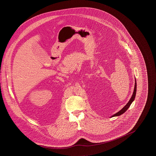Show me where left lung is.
<instances>
[{"label":"left lung","mask_w":156,"mask_h":156,"mask_svg":"<svg viewBox=\"0 0 156 156\" xmlns=\"http://www.w3.org/2000/svg\"><path fill=\"white\" fill-rule=\"evenodd\" d=\"M137 85H136V81L135 80V85H134V88L133 90V95H132V96L131 97V98H130V99L129 100V101L128 102V103L126 104V105L120 111L118 112H117L116 113H115V115H112L111 116L112 117H115V116H120V115H122L123 113H124L128 109V108L130 107V105L133 102L134 99V98H135V97H136V88H137Z\"/></svg>","instance_id":"1"}]
</instances>
